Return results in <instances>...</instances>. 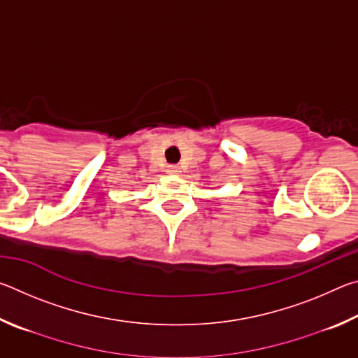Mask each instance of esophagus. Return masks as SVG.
I'll list each match as a JSON object with an SVG mask.
<instances>
[{
    "mask_svg": "<svg viewBox=\"0 0 358 358\" xmlns=\"http://www.w3.org/2000/svg\"><path fill=\"white\" fill-rule=\"evenodd\" d=\"M167 173L178 175V173H180V167H178V166H169V167H167Z\"/></svg>",
    "mask_w": 358,
    "mask_h": 358,
    "instance_id": "obj_1",
    "label": "esophagus"
}]
</instances>
